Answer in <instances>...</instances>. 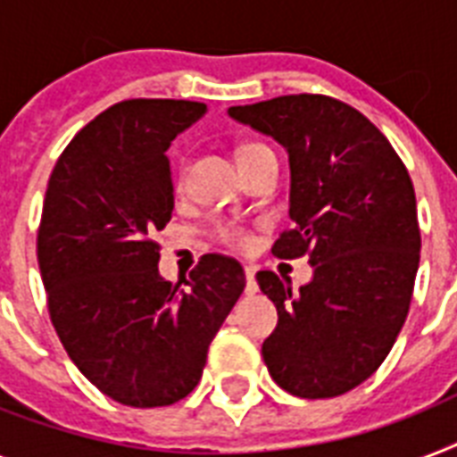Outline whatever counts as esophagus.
I'll use <instances>...</instances> for the list:
<instances>
[{
    "mask_svg": "<svg viewBox=\"0 0 457 457\" xmlns=\"http://www.w3.org/2000/svg\"><path fill=\"white\" fill-rule=\"evenodd\" d=\"M244 275H246V294H256L258 292V282H256V270L253 268H246L244 270Z\"/></svg>",
    "mask_w": 457,
    "mask_h": 457,
    "instance_id": "obj_1",
    "label": "esophagus"
}]
</instances>
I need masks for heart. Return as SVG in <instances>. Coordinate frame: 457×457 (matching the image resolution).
<instances>
[{
	"instance_id": "heart-1",
	"label": "heart",
	"mask_w": 457,
	"mask_h": 457,
	"mask_svg": "<svg viewBox=\"0 0 457 457\" xmlns=\"http://www.w3.org/2000/svg\"><path fill=\"white\" fill-rule=\"evenodd\" d=\"M256 149H263V145H244L239 146V154H237V156L256 152ZM218 239H220L225 246H229V249L235 251H249L251 246H253V237H251L244 228H237V225H225V228L218 229Z\"/></svg>"
}]
</instances>
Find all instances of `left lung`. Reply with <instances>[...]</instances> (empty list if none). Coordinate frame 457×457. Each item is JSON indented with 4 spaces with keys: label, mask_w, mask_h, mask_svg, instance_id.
<instances>
[{
    "label": "left lung",
    "mask_w": 457,
    "mask_h": 457,
    "mask_svg": "<svg viewBox=\"0 0 457 457\" xmlns=\"http://www.w3.org/2000/svg\"><path fill=\"white\" fill-rule=\"evenodd\" d=\"M228 113L287 149L294 229L272 253L312 265L299 292L270 270L256 275L278 308L263 341L268 372L292 396H341L382 365L411 308L420 265L411 175L389 139L332 96H278Z\"/></svg>",
    "instance_id": "1"
}]
</instances>
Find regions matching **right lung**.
Here are the masks:
<instances>
[{
    "label": "right lung",
    "instance_id": "1",
    "mask_svg": "<svg viewBox=\"0 0 457 457\" xmlns=\"http://www.w3.org/2000/svg\"><path fill=\"white\" fill-rule=\"evenodd\" d=\"M206 104L130 99L85 125L56 161L37 232L52 325L75 368L132 408L178 403L199 384L208 346L246 279L208 253L187 287L158 272L154 235L172 218L170 161Z\"/></svg>",
    "mask_w": 457,
    "mask_h": 457
}]
</instances>
